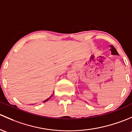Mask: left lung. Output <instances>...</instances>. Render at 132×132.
Masks as SVG:
<instances>
[{
    "mask_svg": "<svg viewBox=\"0 0 132 132\" xmlns=\"http://www.w3.org/2000/svg\"><path fill=\"white\" fill-rule=\"evenodd\" d=\"M110 47H111V49H110V50L111 51V54L113 55H118V53L117 52L116 49L112 46H110Z\"/></svg>",
    "mask_w": 132,
    "mask_h": 132,
    "instance_id": "8db88e82",
    "label": "left lung"
}]
</instances>
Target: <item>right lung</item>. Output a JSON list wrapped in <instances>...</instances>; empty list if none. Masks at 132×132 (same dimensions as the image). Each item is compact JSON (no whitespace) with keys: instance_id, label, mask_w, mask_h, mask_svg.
Here are the masks:
<instances>
[{"instance_id":"1","label":"right lung","mask_w":132,"mask_h":132,"mask_svg":"<svg viewBox=\"0 0 132 132\" xmlns=\"http://www.w3.org/2000/svg\"><path fill=\"white\" fill-rule=\"evenodd\" d=\"M51 96H52V95H51V96H50V98H47V100H44V102H46V101H47V100H49V99H50V98H51Z\"/></svg>"}]
</instances>
